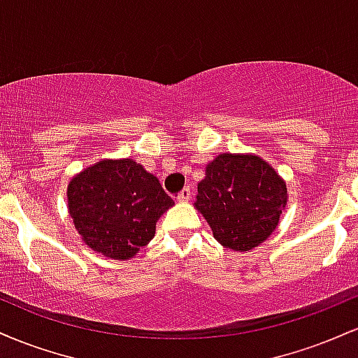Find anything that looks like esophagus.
I'll list each match as a JSON object with an SVG mask.
<instances>
[{
  "instance_id": "obj_1",
  "label": "esophagus",
  "mask_w": 358,
  "mask_h": 358,
  "mask_svg": "<svg viewBox=\"0 0 358 358\" xmlns=\"http://www.w3.org/2000/svg\"><path fill=\"white\" fill-rule=\"evenodd\" d=\"M190 196H192V188H183V190L178 193V196H176V200H178V202H188Z\"/></svg>"
}]
</instances>
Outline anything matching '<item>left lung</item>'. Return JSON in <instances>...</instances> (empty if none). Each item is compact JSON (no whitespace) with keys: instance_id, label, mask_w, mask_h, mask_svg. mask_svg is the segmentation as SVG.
Returning <instances> with one entry per match:
<instances>
[{"instance_id":"1","label":"left lung","mask_w":358,"mask_h":358,"mask_svg":"<svg viewBox=\"0 0 358 358\" xmlns=\"http://www.w3.org/2000/svg\"><path fill=\"white\" fill-rule=\"evenodd\" d=\"M195 208L224 248L248 252L279 224L287 203L286 182L261 156L220 153L207 163Z\"/></svg>"}]
</instances>
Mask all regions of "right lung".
Listing matches in <instances>:
<instances>
[{
	"mask_svg": "<svg viewBox=\"0 0 358 358\" xmlns=\"http://www.w3.org/2000/svg\"><path fill=\"white\" fill-rule=\"evenodd\" d=\"M173 205L159 180L131 158L101 159L67 187L69 213L84 244L116 261L136 256Z\"/></svg>",
	"mask_w": 358,
	"mask_h": 358,
	"instance_id": "obj_1",
	"label": "right lung"
}]
</instances>
